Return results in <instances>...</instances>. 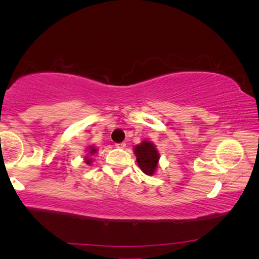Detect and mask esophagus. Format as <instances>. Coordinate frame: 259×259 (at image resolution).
<instances>
[{
  "label": "esophagus",
  "instance_id": "esophagus-1",
  "mask_svg": "<svg viewBox=\"0 0 259 259\" xmlns=\"http://www.w3.org/2000/svg\"><path fill=\"white\" fill-rule=\"evenodd\" d=\"M125 145H126V144H125L124 142H123V143H117V144H115V146H116L117 148H124Z\"/></svg>",
  "mask_w": 259,
  "mask_h": 259
}]
</instances>
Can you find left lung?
Returning <instances> with one entry per match:
<instances>
[{
    "label": "left lung",
    "mask_w": 259,
    "mask_h": 259,
    "mask_svg": "<svg viewBox=\"0 0 259 259\" xmlns=\"http://www.w3.org/2000/svg\"><path fill=\"white\" fill-rule=\"evenodd\" d=\"M135 154L137 156V163L144 174L153 175L157 168L159 152L151 142H143L135 147Z\"/></svg>",
    "instance_id": "left-lung-1"
}]
</instances>
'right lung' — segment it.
I'll return each mask as SVG.
<instances>
[{"label": "right lung", "mask_w": 259, "mask_h": 259, "mask_svg": "<svg viewBox=\"0 0 259 259\" xmlns=\"http://www.w3.org/2000/svg\"><path fill=\"white\" fill-rule=\"evenodd\" d=\"M96 151H97V150H96L95 147H91V148H90V152H89V153H90V154H94V153H96ZM85 162H87L88 164H90L91 159H87V160H85Z\"/></svg>", "instance_id": "obj_1"}]
</instances>
